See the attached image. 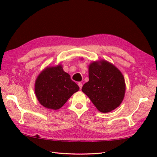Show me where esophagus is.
Segmentation results:
<instances>
[{"instance_id":"1","label":"esophagus","mask_w":157,"mask_h":157,"mask_svg":"<svg viewBox=\"0 0 157 157\" xmlns=\"http://www.w3.org/2000/svg\"><path fill=\"white\" fill-rule=\"evenodd\" d=\"M78 86H79V88H80V89H82V83L81 82H79L78 83Z\"/></svg>"}]
</instances>
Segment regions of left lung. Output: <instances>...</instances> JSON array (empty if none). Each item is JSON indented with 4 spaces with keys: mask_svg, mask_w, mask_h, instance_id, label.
Returning a JSON list of instances; mask_svg holds the SVG:
<instances>
[{
    "mask_svg": "<svg viewBox=\"0 0 157 157\" xmlns=\"http://www.w3.org/2000/svg\"><path fill=\"white\" fill-rule=\"evenodd\" d=\"M88 76L89 81L82 90L100 112H111L121 105L125 83L118 68L105 60L94 61L88 66Z\"/></svg>",
    "mask_w": 157,
    "mask_h": 157,
    "instance_id": "1",
    "label": "left lung"
}]
</instances>
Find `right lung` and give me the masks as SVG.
<instances>
[{
  "mask_svg": "<svg viewBox=\"0 0 157 157\" xmlns=\"http://www.w3.org/2000/svg\"><path fill=\"white\" fill-rule=\"evenodd\" d=\"M34 89L41 105L48 109L58 110L79 88L59 64L43 69L36 79Z\"/></svg>",
  "mask_w": 157,
  "mask_h": 157,
  "instance_id": "add662e5",
  "label": "right lung"
}]
</instances>
